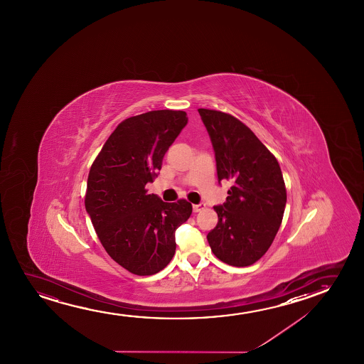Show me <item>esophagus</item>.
I'll list each match as a JSON object with an SVG mask.
<instances>
[{"label": "esophagus", "instance_id": "obj_1", "mask_svg": "<svg viewBox=\"0 0 364 364\" xmlns=\"http://www.w3.org/2000/svg\"><path fill=\"white\" fill-rule=\"evenodd\" d=\"M204 209H205L204 203H200V204L193 205V210H194V213H199V211H201V210H204Z\"/></svg>", "mask_w": 364, "mask_h": 364}]
</instances>
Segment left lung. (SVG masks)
<instances>
[{
    "mask_svg": "<svg viewBox=\"0 0 364 364\" xmlns=\"http://www.w3.org/2000/svg\"><path fill=\"white\" fill-rule=\"evenodd\" d=\"M198 112L213 143L219 183H232L224 204L214 206L219 221L208 234L210 247L225 264L250 266L266 254L282 223V171L242 122L219 110Z\"/></svg>",
    "mask_w": 364,
    "mask_h": 364,
    "instance_id": "left-lung-1",
    "label": "left lung"
}]
</instances>
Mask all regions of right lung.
<instances>
[{"mask_svg": "<svg viewBox=\"0 0 364 364\" xmlns=\"http://www.w3.org/2000/svg\"><path fill=\"white\" fill-rule=\"evenodd\" d=\"M186 124L183 110H151L123 120L90 166L85 210L105 251L132 274L164 269L176 249L175 231L193 213L186 200L164 203L145 189Z\"/></svg>", "mask_w": 364, "mask_h": 364, "instance_id": "1", "label": "right lung"}]
</instances>
